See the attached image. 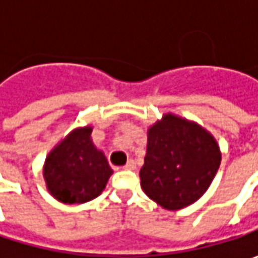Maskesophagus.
Instances as JSON below:
<instances>
[{"label":"esophagus","instance_id":"34e87169","mask_svg":"<svg viewBox=\"0 0 258 258\" xmlns=\"http://www.w3.org/2000/svg\"><path fill=\"white\" fill-rule=\"evenodd\" d=\"M123 168L124 169H129V171H134V169H136V162H135L134 159H129L127 164L124 165Z\"/></svg>","mask_w":258,"mask_h":258}]
</instances>
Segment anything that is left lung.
<instances>
[{"instance_id": "8db88e82", "label": "left lung", "mask_w": 258, "mask_h": 258, "mask_svg": "<svg viewBox=\"0 0 258 258\" xmlns=\"http://www.w3.org/2000/svg\"><path fill=\"white\" fill-rule=\"evenodd\" d=\"M220 164V148L211 135L198 124L166 114L149 129L141 185L161 207L181 210L208 189Z\"/></svg>"}]
</instances>
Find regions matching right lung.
Returning a JSON list of instances; mask_svg holds the SVG:
<instances>
[{
    "label": "right lung",
    "instance_id": "add662e5",
    "mask_svg": "<svg viewBox=\"0 0 258 258\" xmlns=\"http://www.w3.org/2000/svg\"><path fill=\"white\" fill-rule=\"evenodd\" d=\"M90 135L92 127L72 132L45 159L47 188L61 203L82 204L93 200L113 173L106 156L92 144Z\"/></svg>",
    "mask_w": 258,
    "mask_h": 258
}]
</instances>
